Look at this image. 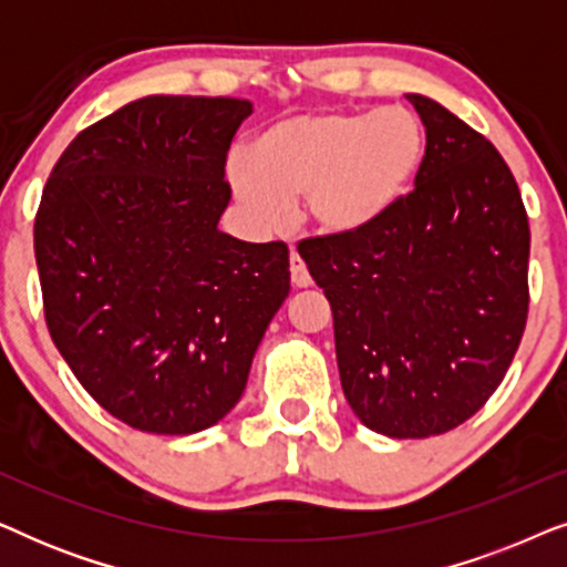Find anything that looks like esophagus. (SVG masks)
<instances>
[{
    "instance_id": "34e87169",
    "label": "esophagus",
    "mask_w": 567,
    "mask_h": 567,
    "mask_svg": "<svg viewBox=\"0 0 567 567\" xmlns=\"http://www.w3.org/2000/svg\"><path fill=\"white\" fill-rule=\"evenodd\" d=\"M291 284L297 286V289H307L309 284H312V276H309V270L305 266V260L299 258L297 250H291Z\"/></svg>"
}]
</instances>
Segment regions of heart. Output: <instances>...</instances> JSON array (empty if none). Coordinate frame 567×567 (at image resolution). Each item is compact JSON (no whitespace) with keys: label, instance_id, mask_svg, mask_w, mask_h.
Masks as SVG:
<instances>
[{"label":"heart","instance_id":"1","mask_svg":"<svg viewBox=\"0 0 567 567\" xmlns=\"http://www.w3.org/2000/svg\"><path fill=\"white\" fill-rule=\"evenodd\" d=\"M429 136L408 107L291 115L262 131L250 157L235 154L227 177L239 206L262 229H278L289 200L320 235L355 237L398 208L421 175Z\"/></svg>","mask_w":567,"mask_h":567}]
</instances>
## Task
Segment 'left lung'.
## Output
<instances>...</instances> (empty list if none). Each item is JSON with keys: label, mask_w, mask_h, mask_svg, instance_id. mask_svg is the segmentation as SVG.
<instances>
[{"label": "left lung", "mask_w": 567, "mask_h": 567, "mask_svg": "<svg viewBox=\"0 0 567 567\" xmlns=\"http://www.w3.org/2000/svg\"><path fill=\"white\" fill-rule=\"evenodd\" d=\"M429 150L415 188L355 237L299 243L332 309L348 405L367 429L429 439L491 400L529 315V219L498 150L408 95Z\"/></svg>", "instance_id": "8db88e82"}]
</instances>
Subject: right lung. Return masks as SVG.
Listing matches in <instances>:
<instances>
[{
    "mask_svg": "<svg viewBox=\"0 0 567 567\" xmlns=\"http://www.w3.org/2000/svg\"><path fill=\"white\" fill-rule=\"evenodd\" d=\"M247 100L150 95L92 123L45 183L33 243L49 332L131 429L185 436L243 398L289 297V247L219 231Z\"/></svg>",
    "mask_w": 567,
    "mask_h": 567,
    "instance_id": "obj_1",
    "label": "right lung"
}]
</instances>
